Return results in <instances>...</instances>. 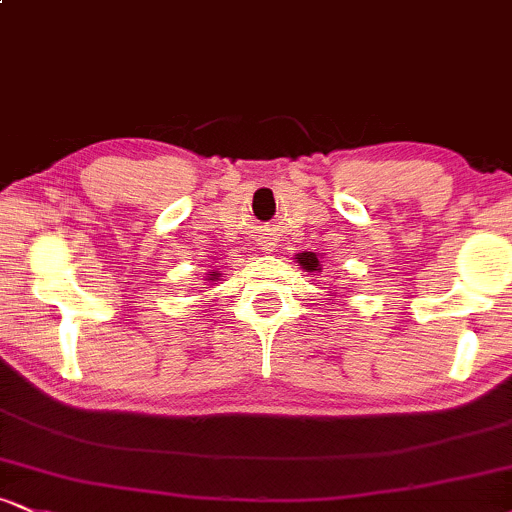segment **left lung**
I'll return each mask as SVG.
<instances>
[{
  "instance_id": "left-lung-1",
  "label": "left lung",
  "mask_w": 512,
  "mask_h": 512,
  "mask_svg": "<svg viewBox=\"0 0 512 512\" xmlns=\"http://www.w3.org/2000/svg\"><path fill=\"white\" fill-rule=\"evenodd\" d=\"M298 264H301L303 269H308V272H315L317 267H320V260H317L315 252H301V255L296 257Z\"/></svg>"
}]
</instances>
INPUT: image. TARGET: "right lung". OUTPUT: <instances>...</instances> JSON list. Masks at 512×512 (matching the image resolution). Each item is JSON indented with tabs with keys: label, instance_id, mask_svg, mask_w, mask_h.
Returning a JSON list of instances; mask_svg holds the SVG:
<instances>
[{
	"label": "right lung",
	"instance_id": "obj_1",
	"mask_svg": "<svg viewBox=\"0 0 512 512\" xmlns=\"http://www.w3.org/2000/svg\"><path fill=\"white\" fill-rule=\"evenodd\" d=\"M211 276H216V274H211Z\"/></svg>",
	"mask_w": 512,
	"mask_h": 512
}]
</instances>
